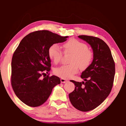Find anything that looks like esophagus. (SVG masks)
Wrapping results in <instances>:
<instances>
[{"label":"esophagus","mask_w":126,"mask_h":126,"mask_svg":"<svg viewBox=\"0 0 126 126\" xmlns=\"http://www.w3.org/2000/svg\"><path fill=\"white\" fill-rule=\"evenodd\" d=\"M68 81V80L65 79H64V78H61V83H64L67 82Z\"/></svg>","instance_id":"obj_1"}]
</instances>
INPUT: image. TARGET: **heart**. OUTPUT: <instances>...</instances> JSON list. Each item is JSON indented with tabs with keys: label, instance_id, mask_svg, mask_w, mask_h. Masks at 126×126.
Segmentation results:
<instances>
[{
	"label": "heart",
	"instance_id": "heart-1",
	"mask_svg": "<svg viewBox=\"0 0 126 126\" xmlns=\"http://www.w3.org/2000/svg\"><path fill=\"white\" fill-rule=\"evenodd\" d=\"M64 54H72L68 65H62L54 70L55 75L62 78H70L77 73L79 68L85 70L91 64L93 53L87 44L75 39H71L63 44ZM48 55L55 64L61 62L63 53L57 44H53L48 49Z\"/></svg>",
	"mask_w": 126,
	"mask_h": 126
}]
</instances>
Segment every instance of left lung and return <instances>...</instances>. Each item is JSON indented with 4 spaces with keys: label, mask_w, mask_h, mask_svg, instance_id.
Wrapping results in <instances>:
<instances>
[{
    "label": "left lung",
    "mask_w": 126,
    "mask_h": 126,
    "mask_svg": "<svg viewBox=\"0 0 126 126\" xmlns=\"http://www.w3.org/2000/svg\"><path fill=\"white\" fill-rule=\"evenodd\" d=\"M92 47L93 60L80 77L86 82L70 80L75 89L69 94L72 105L82 112H88L99 106L110 94L113 84L115 63L109 47L99 38L79 35Z\"/></svg>",
    "instance_id": "8db88e82"
}]
</instances>
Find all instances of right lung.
Listing matches in <instances>:
<instances>
[{
	"mask_svg": "<svg viewBox=\"0 0 126 126\" xmlns=\"http://www.w3.org/2000/svg\"><path fill=\"white\" fill-rule=\"evenodd\" d=\"M68 37L46 30L35 31L23 38L15 50L12 59V87L18 98L27 106L42 105L54 87L61 83L58 77L49 76V73L46 76L51 69L48 49Z\"/></svg>",
	"mask_w": 126,
	"mask_h": 126,
	"instance_id": "obj_1",
	"label": "right lung"
}]
</instances>
